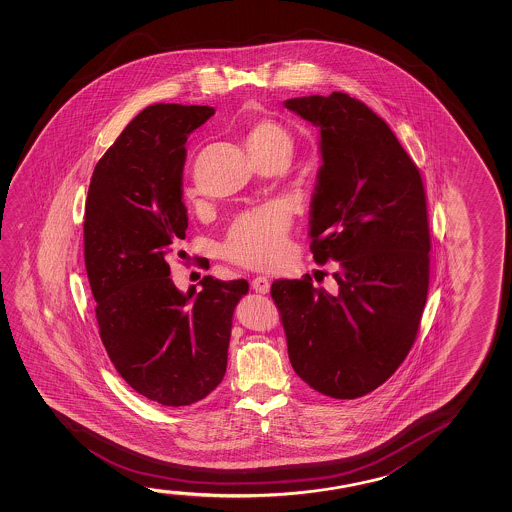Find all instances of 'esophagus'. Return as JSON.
<instances>
[{"mask_svg": "<svg viewBox=\"0 0 512 512\" xmlns=\"http://www.w3.org/2000/svg\"><path fill=\"white\" fill-rule=\"evenodd\" d=\"M252 287L255 293L266 294L269 291V278L255 277L252 280Z\"/></svg>", "mask_w": 512, "mask_h": 512, "instance_id": "34e87169", "label": "esophagus"}]
</instances>
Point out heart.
Here are the masks:
<instances>
[{
	"label": "heart",
	"instance_id": "obj_1",
	"mask_svg": "<svg viewBox=\"0 0 512 512\" xmlns=\"http://www.w3.org/2000/svg\"><path fill=\"white\" fill-rule=\"evenodd\" d=\"M246 146L255 160L275 153H291L293 139L277 119H253L246 128ZM291 219L282 205H266L244 212L228 228L223 253L246 268H273L284 259Z\"/></svg>",
	"mask_w": 512,
	"mask_h": 512
}]
</instances>
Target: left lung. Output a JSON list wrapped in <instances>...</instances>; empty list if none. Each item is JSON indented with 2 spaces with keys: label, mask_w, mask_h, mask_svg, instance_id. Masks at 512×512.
<instances>
[{
  "label": "left lung",
  "mask_w": 512,
  "mask_h": 512,
  "mask_svg": "<svg viewBox=\"0 0 512 512\" xmlns=\"http://www.w3.org/2000/svg\"><path fill=\"white\" fill-rule=\"evenodd\" d=\"M285 107L319 128L310 252L339 262L337 293L277 280L289 361L318 393L353 400L375 391L411 352L430 278L427 198L419 169L386 121L346 93Z\"/></svg>",
  "instance_id": "left-lung-1"
}]
</instances>
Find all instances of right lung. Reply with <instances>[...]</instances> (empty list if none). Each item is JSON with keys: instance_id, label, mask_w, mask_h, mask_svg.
<instances>
[{"instance_id": "right-lung-1", "label": "right lung", "mask_w": 512, "mask_h": 512, "mask_svg": "<svg viewBox=\"0 0 512 512\" xmlns=\"http://www.w3.org/2000/svg\"><path fill=\"white\" fill-rule=\"evenodd\" d=\"M212 107L155 103L139 112L94 168L84 255L101 343L126 384L151 402L184 407L212 393L246 280L203 277L187 294L168 259L185 239L182 171L187 135ZM184 252H178V257Z\"/></svg>"}]
</instances>
